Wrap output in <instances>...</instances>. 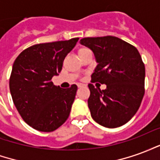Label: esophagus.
I'll return each mask as SVG.
<instances>
[{
  "label": "esophagus",
  "instance_id": "obj_1",
  "mask_svg": "<svg viewBox=\"0 0 160 160\" xmlns=\"http://www.w3.org/2000/svg\"><path fill=\"white\" fill-rule=\"evenodd\" d=\"M86 87L85 85H81V84H78V87H79V88H81V87Z\"/></svg>",
  "mask_w": 160,
  "mask_h": 160
}]
</instances>
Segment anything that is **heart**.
<instances>
[{"label": "heart", "instance_id": "heart-1", "mask_svg": "<svg viewBox=\"0 0 160 160\" xmlns=\"http://www.w3.org/2000/svg\"><path fill=\"white\" fill-rule=\"evenodd\" d=\"M88 50H89V49H87V48H81V49H79V55H80V54H82V53L84 52H87Z\"/></svg>", "mask_w": 160, "mask_h": 160}]
</instances>
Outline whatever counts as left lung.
I'll list each match as a JSON object with an SVG mask.
<instances>
[{
  "label": "left lung",
  "instance_id": "8db88e82",
  "mask_svg": "<svg viewBox=\"0 0 160 160\" xmlns=\"http://www.w3.org/2000/svg\"><path fill=\"white\" fill-rule=\"evenodd\" d=\"M80 43L93 52L97 67L89 84L88 107L96 122L110 128L123 125L137 112L145 93V65L134 46L117 37L85 38Z\"/></svg>",
  "mask_w": 160,
  "mask_h": 160
}]
</instances>
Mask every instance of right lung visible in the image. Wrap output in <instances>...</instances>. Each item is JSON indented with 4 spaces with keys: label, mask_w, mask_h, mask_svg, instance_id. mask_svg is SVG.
<instances>
[{
    "label": "right lung",
    "mask_w": 160,
    "mask_h": 160,
    "mask_svg": "<svg viewBox=\"0 0 160 160\" xmlns=\"http://www.w3.org/2000/svg\"><path fill=\"white\" fill-rule=\"evenodd\" d=\"M79 38L35 44L19 54L12 65L9 88L23 120L42 132H52L68 118L77 86L63 89L55 86L63 61Z\"/></svg>",
    "instance_id": "right-lung-1"
}]
</instances>
